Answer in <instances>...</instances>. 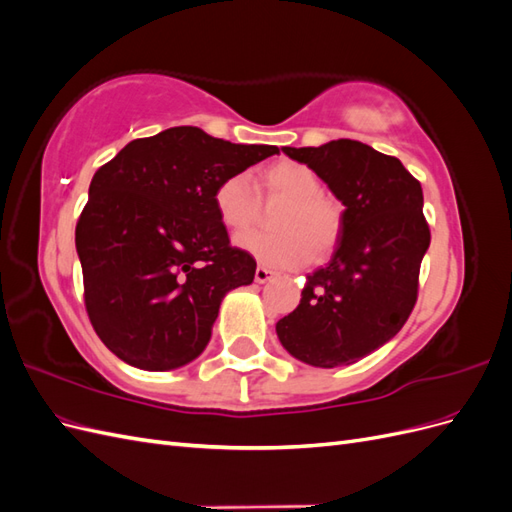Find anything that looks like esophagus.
Masks as SVG:
<instances>
[{"mask_svg": "<svg viewBox=\"0 0 512 512\" xmlns=\"http://www.w3.org/2000/svg\"><path fill=\"white\" fill-rule=\"evenodd\" d=\"M275 277H277V273H275V271H271V269H267V267H256L254 280H256L258 284H267V282H273Z\"/></svg>", "mask_w": 512, "mask_h": 512, "instance_id": "esophagus-1", "label": "esophagus"}]
</instances>
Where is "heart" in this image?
<instances>
[{
  "label": "heart",
  "instance_id": "1",
  "mask_svg": "<svg viewBox=\"0 0 512 512\" xmlns=\"http://www.w3.org/2000/svg\"><path fill=\"white\" fill-rule=\"evenodd\" d=\"M265 185L271 196L288 200L275 222L282 232H245L235 241L239 250L267 269H297L312 254L327 256L342 235V211L333 200L320 196L322 183L314 170L294 160L275 162L265 170ZM213 205L228 230L250 228L258 218L252 177L247 173L224 177L213 192Z\"/></svg>",
  "mask_w": 512,
  "mask_h": 512
}]
</instances>
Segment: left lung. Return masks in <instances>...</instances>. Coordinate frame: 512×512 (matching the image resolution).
<instances>
[{"label": "left lung", "instance_id": "1", "mask_svg": "<svg viewBox=\"0 0 512 512\" xmlns=\"http://www.w3.org/2000/svg\"><path fill=\"white\" fill-rule=\"evenodd\" d=\"M282 151L312 168L346 209L331 262L307 275L299 307L275 331L307 365H350L393 339L416 303L431 241L421 183L397 158L350 138Z\"/></svg>", "mask_w": 512, "mask_h": 512}]
</instances>
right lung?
Wrapping results in <instances>:
<instances>
[{
  "mask_svg": "<svg viewBox=\"0 0 512 512\" xmlns=\"http://www.w3.org/2000/svg\"><path fill=\"white\" fill-rule=\"evenodd\" d=\"M273 153L179 126L136 138L98 168L76 252L89 320L123 363L170 371L203 354L226 292L256 273V260L230 247L213 192Z\"/></svg>",
  "mask_w": 512,
  "mask_h": 512,
  "instance_id": "obj_1",
  "label": "right lung"
}]
</instances>
